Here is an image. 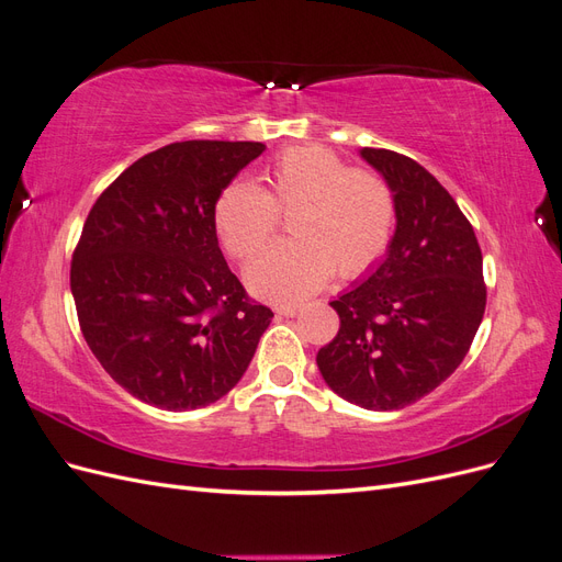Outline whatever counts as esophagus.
Instances as JSON below:
<instances>
[{
	"mask_svg": "<svg viewBox=\"0 0 562 562\" xmlns=\"http://www.w3.org/2000/svg\"><path fill=\"white\" fill-rule=\"evenodd\" d=\"M274 312H277L279 316L293 318V316H297V314H300V307H297V304H281V307H277Z\"/></svg>",
	"mask_w": 562,
	"mask_h": 562,
	"instance_id": "obj_1",
	"label": "esophagus"
}]
</instances>
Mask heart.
I'll list each match as a JSON object with an SVG mask.
<instances>
[{
  "label": "heart",
  "instance_id": "1",
  "mask_svg": "<svg viewBox=\"0 0 562 562\" xmlns=\"http://www.w3.org/2000/svg\"><path fill=\"white\" fill-rule=\"evenodd\" d=\"M293 211L295 239L258 252L246 283L252 295L295 302L316 293L337 271L356 279L375 265L394 234L396 203L389 184L366 168H347L335 151L291 147L271 161L267 190L234 180L215 201V232L225 250L246 260L277 229L279 211Z\"/></svg>",
  "mask_w": 562,
  "mask_h": 562
}]
</instances>
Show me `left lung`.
<instances>
[{
	"instance_id": "obj_1",
	"label": "left lung",
	"mask_w": 562,
	"mask_h": 562,
	"mask_svg": "<svg viewBox=\"0 0 562 562\" xmlns=\"http://www.w3.org/2000/svg\"><path fill=\"white\" fill-rule=\"evenodd\" d=\"M361 159L394 194L396 229L368 277L330 302L339 330L316 363L337 396L389 413L464 361L487 293L479 239L446 187L398 151L363 147Z\"/></svg>"
}]
</instances>
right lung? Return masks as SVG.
Masks as SVG:
<instances>
[{
    "instance_id": "obj_1",
    "label": "right lung",
    "mask_w": 562,
    "mask_h": 562,
    "mask_svg": "<svg viewBox=\"0 0 562 562\" xmlns=\"http://www.w3.org/2000/svg\"><path fill=\"white\" fill-rule=\"evenodd\" d=\"M262 143L184 140L149 151L98 196L72 255L79 326L108 375L182 413L244 378L271 310L217 246L215 201Z\"/></svg>"
}]
</instances>
